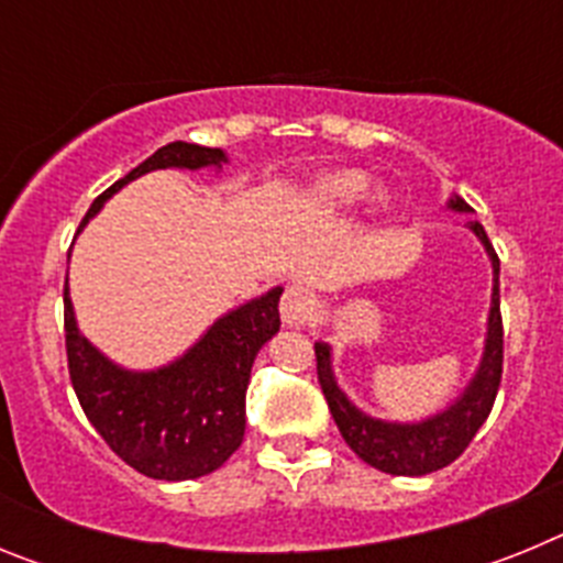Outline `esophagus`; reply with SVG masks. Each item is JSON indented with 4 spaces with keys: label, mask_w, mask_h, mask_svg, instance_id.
Listing matches in <instances>:
<instances>
[{
    "label": "esophagus",
    "mask_w": 563,
    "mask_h": 563,
    "mask_svg": "<svg viewBox=\"0 0 563 563\" xmlns=\"http://www.w3.org/2000/svg\"><path fill=\"white\" fill-rule=\"evenodd\" d=\"M278 310H282V321L290 327H298L305 324L307 318L312 316V310H316V296H312L307 287H287L285 296H282V305H278Z\"/></svg>",
    "instance_id": "1"
}]
</instances>
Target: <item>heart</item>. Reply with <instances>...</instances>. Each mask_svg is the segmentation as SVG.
Returning <instances> with one entry per match:
<instances>
[{
    "label": "heart",
    "instance_id": "obj_1",
    "mask_svg": "<svg viewBox=\"0 0 563 563\" xmlns=\"http://www.w3.org/2000/svg\"><path fill=\"white\" fill-rule=\"evenodd\" d=\"M372 188V177L363 172H338L318 180L310 188V202L324 211H346L355 208L357 202L366 200Z\"/></svg>",
    "mask_w": 563,
    "mask_h": 563
}]
</instances>
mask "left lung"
<instances>
[{"label":"left lung","mask_w":563,"mask_h":563,"mask_svg":"<svg viewBox=\"0 0 563 563\" xmlns=\"http://www.w3.org/2000/svg\"><path fill=\"white\" fill-rule=\"evenodd\" d=\"M451 208L465 213L474 211L460 197L451 200ZM467 228L482 239V245L487 247V256L494 258V307H490V318H487V343L482 366L465 389V395L456 397L454 406H449L442 415L431 417V420L415 422V426L372 420L363 411H357L346 400V395L338 389L330 366V346L316 343L318 383H321V391H324L338 431L366 465L377 467L383 474L422 476L451 465L471 445L479 426L494 409L496 391H499L501 383V361H505V330H501L499 312V256H496L494 245H490V239H487L485 228L479 222L471 220Z\"/></svg>","instance_id":"obj_1"}]
</instances>
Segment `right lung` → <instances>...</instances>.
Segmentation results:
<instances>
[{"mask_svg": "<svg viewBox=\"0 0 563 563\" xmlns=\"http://www.w3.org/2000/svg\"><path fill=\"white\" fill-rule=\"evenodd\" d=\"M225 163L222 148L168 143L109 186L89 206L78 231L107 197L154 168H202ZM282 287L220 318L180 361L157 372H126L109 363L78 332L64 287V343L69 380L87 420L109 449L143 476L197 479L222 465L245 437V391L262 343L278 332Z\"/></svg>", "mask_w": 563, "mask_h": 563, "instance_id": "1", "label": "right lung"}]
</instances>
